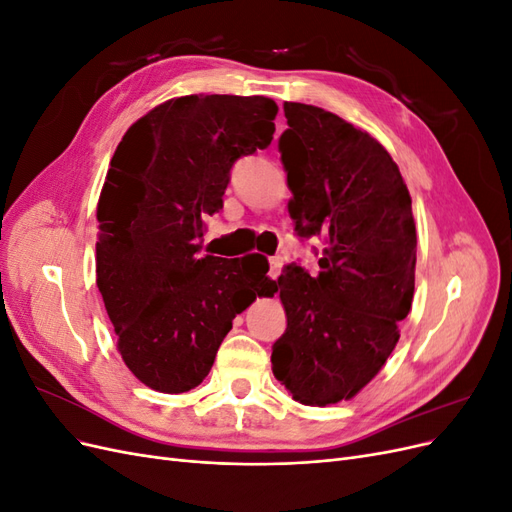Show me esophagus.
Segmentation results:
<instances>
[{
	"label": "esophagus",
	"instance_id": "1",
	"mask_svg": "<svg viewBox=\"0 0 512 512\" xmlns=\"http://www.w3.org/2000/svg\"><path fill=\"white\" fill-rule=\"evenodd\" d=\"M269 277L271 280H277V277H280V273H282V267H284V260L280 258V256H273V258H269Z\"/></svg>",
	"mask_w": 512,
	"mask_h": 512
}]
</instances>
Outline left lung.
I'll return each instance as SVG.
<instances>
[{"label": "left lung", "mask_w": 512, "mask_h": 512, "mask_svg": "<svg viewBox=\"0 0 512 512\" xmlns=\"http://www.w3.org/2000/svg\"><path fill=\"white\" fill-rule=\"evenodd\" d=\"M280 136L288 213L301 237L324 239L318 273L284 267L273 292L286 333L273 376L303 406H329L376 378L410 314L416 224L408 185L374 136L324 108L284 102Z\"/></svg>", "instance_id": "1"}]
</instances>
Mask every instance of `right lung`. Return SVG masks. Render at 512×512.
Instances as JSON below:
<instances>
[{
    "mask_svg": "<svg viewBox=\"0 0 512 512\" xmlns=\"http://www.w3.org/2000/svg\"><path fill=\"white\" fill-rule=\"evenodd\" d=\"M265 96L170 98L123 134L98 200L96 284L117 350L153 391L207 378L232 320L271 286L269 262L200 256L230 168L273 141Z\"/></svg>",
    "mask_w": 512,
    "mask_h": 512,
    "instance_id": "1",
    "label": "right lung"
}]
</instances>
